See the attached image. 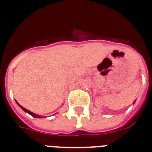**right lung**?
<instances>
[{
	"label": "right lung",
	"mask_w": 152,
	"mask_h": 152,
	"mask_svg": "<svg viewBox=\"0 0 152 152\" xmlns=\"http://www.w3.org/2000/svg\"><path fill=\"white\" fill-rule=\"evenodd\" d=\"M16 103H17V105H18L19 107H20L21 109H22L23 110L25 111V112L27 113H29V115H31V116H33V117H35V118H44V116H40V115H38V114H36V113H34L31 112V111H29V110H26V108H24V107H23L22 106L20 105V104H19V103H17V101H16Z\"/></svg>",
	"instance_id": "add662e5"
}]
</instances>
